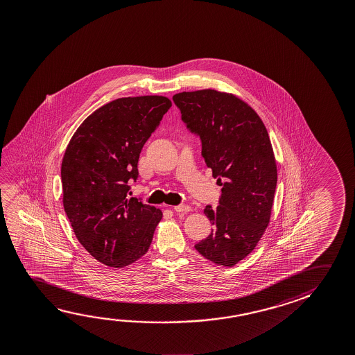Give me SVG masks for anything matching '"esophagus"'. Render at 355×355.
I'll return each instance as SVG.
<instances>
[{"mask_svg": "<svg viewBox=\"0 0 355 355\" xmlns=\"http://www.w3.org/2000/svg\"><path fill=\"white\" fill-rule=\"evenodd\" d=\"M173 210L177 211V213H187V211H189V210H191V207H189V205H187V204H180V205H175V207H173Z\"/></svg>", "mask_w": 355, "mask_h": 355, "instance_id": "obj_1", "label": "esophagus"}]
</instances>
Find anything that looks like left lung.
I'll list each match as a JSON object with an SVG mask.
<instances>
[{"label": "left lung", "instance_id": "left-lung-1", "mask_svg": "<svg viewBox=\"0 0 355 355\" xmlns=\"http://www.w3.org/2000/svg\"><path fill=\"white\" fill-rule=\"evenodd\" d=\"M187 130L221 187L219 205H207L213 225L196 250L216 265L234 266L255 249L268 227L277 169L268 130L255 111L232 94L211 89L173 95Z\"/></svg>", "mask_w": 355, "mask_h": 355}]
</instances>
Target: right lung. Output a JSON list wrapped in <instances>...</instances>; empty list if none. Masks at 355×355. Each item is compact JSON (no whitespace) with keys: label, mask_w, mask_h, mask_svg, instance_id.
<instances>
[{"label":"right lung","mask_w":355,"mask_h":355,"mask_svg":"<svg viewBox=\"0 0 355 355\" xmlns=\"http://www.w3.org/2000/svg\"><path fill=\"white\" fill-rule=\"evenodd\" d=\"M172 106L164 96L121 98L87 116L65 150L60 177L65 214L98 261L123 268L145 255L162 211L130 198L141 150Z\"/></svg>","instance_id":"1"}]
</instances>
